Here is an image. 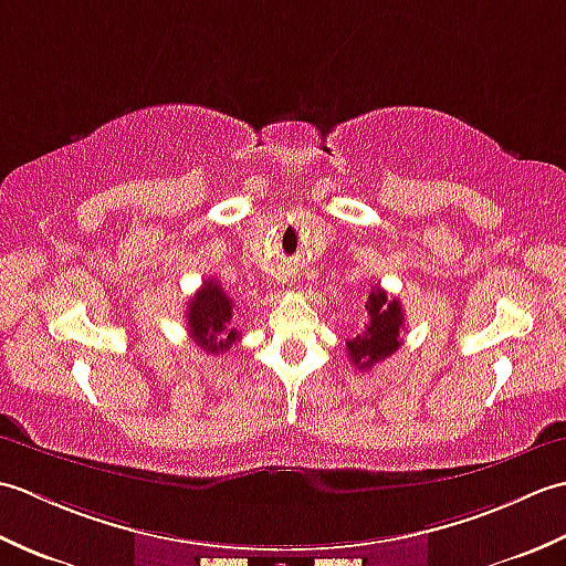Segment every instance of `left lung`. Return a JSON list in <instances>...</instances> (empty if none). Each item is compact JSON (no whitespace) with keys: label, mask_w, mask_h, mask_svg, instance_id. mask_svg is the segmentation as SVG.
Masks as SVG:
<instances>
[{"label":"left lung","mask_w":566,"mask_h":566,"mask_svg":"<svg viewBox=\"0 0 566 566\" xmlns=\"http://www.w3.org/2000/svg\"><path fill=\"white\" fill-rule=\"evenodd\" d=\"M366 313L368 325L364 327V332L356 334L354 339H347L349 361L359 371L376 366L378 361H384L390 354L398 352L402 344L400 329L406 325L400 300H390L380 287H371V293H368Z\"/></svg>","instance_id":"8db88e82"}]
</instances>
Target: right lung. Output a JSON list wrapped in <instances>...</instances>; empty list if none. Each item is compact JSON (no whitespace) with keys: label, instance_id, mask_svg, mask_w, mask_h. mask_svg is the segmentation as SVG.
<instances>
[{"label":"right lung","instance_id":"obj_1","mask_svg":"<svg viewBox=\"0 0 566 566\" xmlns=\"http://www.w3.org/2000/svg\"><path fill=\"white\" fill-rule=\"evenodd\" d=\"M234 310L237 305L224 293V287L214 279H207L186 310L192 342L212 356L232 349V344L239 339V332L234 327Z\"/></svg>","mask_w":566,"mask_h":566}]
</instances>
